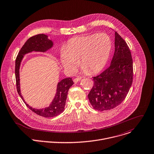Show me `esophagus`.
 Wrapping results in <instances>:
<instances>
[{
  "instance_id": "obj_1",
  "label": "esophagus",
  "mask_w": 154,
  "mask_h": 154,
  "mask_svg": "<svg viewBox=\"0 0 154 154\" xmlns=\"http://www.w3.org/2000/svg\"><path fill=\"white\" fill-rule=\"evenodd\" d=\"M82 80V77H77V78H75V79H74V80H73V81H74V83H77V82H79V81H80Z\"/></svg>"
}]
</instances>
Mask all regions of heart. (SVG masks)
<instances>
[{
	"label": "heart",
	"instance_id": "1",
	"mask_svg": "<svg viewBox=\"0 0 154 154\" xmlns=\"http://www.w3.org/2000/svg\"><path fill=\"white\" fill-rule=\"evenodd\" d=\"M111 48V40L104 33L76 37L70 39L62 51L60 63L66 70L74 72L79 62L86 73L94 74L106 65Z\"/></svg>",
	"mask_w": 154,
	"mask_h": 154
}]
</instances>
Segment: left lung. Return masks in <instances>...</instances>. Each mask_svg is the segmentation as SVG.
Returning <instances> with one entry per match:
<instances>
[{"label": "left lung", "instance_id": "obj_1", "mask_svg": "<svg viewBox=\"0 0 154 154\" xmlns=\"http://www.w3.org/2000/svg\"><path fill=\"white\" fill-rule=\"evenodd\" d=\"M115 51L109 67L93 78L94 84L88 94L92 108L103 111L119 105L132 83L133 62L130 49L115 31Z\"/></svg>", "mask_w": 154, "mask_h": 154}]
</instances>
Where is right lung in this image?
Here are the masks:
<instances>
[{"label": "right lung", "mask_w": 154, "mask_h": 154, "mask_svg": "<svg viewBox=\"0 0 154 154\" xmlns=\"http://www.w3.org/2000/svg\"><path fill=\"white\" fill-rule=\"evenodd\" d=\"M54 43L48 38V35L40 34L30 37L23 45L20 50L16 60L15 75L16 80L17 90L19 95L22 98L28 108L35 114L44 117H53L61 114L65 110V106L69 89L73 85L74 82L71 78H65L58 82L55 96L51 102L49 106L42 109L34 108L29 106L24 100L20 90V67L25 56L32 52L45 53L52 48Z\"/></svg>", "instance_id": "obj_1"}]
</instances>
